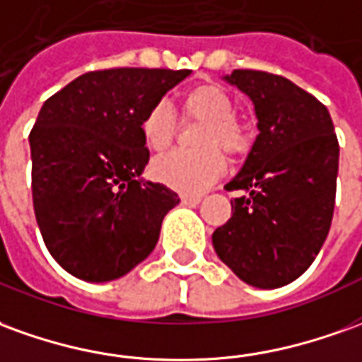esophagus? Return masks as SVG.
Returning a JSON list of instances; mask_svg holds the SVG:
<instances>
[{
  "label": "esophagus",
  "mask_w": 362,
  "mask_h": 362,
  "mask_svg": "<svg viewBox=\"0 0 362 362\" xmlns=\"http://www.w3.org/2000/svg\"><path fill=\"white\" fill-rule=\"evenodd\" d=\"M180 199L184 206H198L199 202H202V198H199V196H182Z\"/></svg>",
  "instance_id": "1"
}]
</instances>
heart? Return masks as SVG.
I'll use <instances>...</instances> for the list:
<instances>
[{"mask_svg": "<svg viewBox=\"0 0 362 362\" xmlns=\"http://www.w3.org/2000/svg\"><path fill=\"white\" fill-rule=\"evenodd\" d=\"M182 111L194 119L206 121L199 131V146H209L198 153L174 151L158 156L151 164V176L168 188L186 196L206 192L225 173L223 155L211 148L221 146L227 153H239L247 145L243 127L235 121V105L223 88L216 84H202L186 92ZM176 119L166 102L155 103L141 119V135L145 145L163 153L173 143Z\"/></svg>", "mask_w": 362, "mask_h": 362, "instance_id": "obj_1", "label": "heart"}]
</instances>
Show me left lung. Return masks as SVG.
Instances as JSON below:
<instances>
[{"label": "left lung", "mask_w": 362, "mask_h": 362, "mask_svg": "<svg viewBox=\"0 0 362 362\" xmlns=\"http://www.w3.org/2000/svg\"><path fill=\"white\" fill-rule=\"evenodd\" d=\"M255 107L259 135L227 189L233 216L211 235L217 257L255 288L286 286L310 269L329 233L339 143L327 107L282 76H221Z\"/></svg>", "instance_id": "1"}]
</instances>
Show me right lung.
I'll use <instances>...</instances> for the list:
<instances>
[{
    "mask_svg": "<svg viewBox=\"0 0 362 362\" xmlns=\"http://www.w3.org/2000/svg\"><path fill=\"white\" fill-rule=\"evenodd\" d=\"M192 70L88 72L42 103L29 143L33 206L47 249L86 282L125 276L153 252L164 216L180 204L145 180L141 119Z\"/></svg>",
    "mask_w": 362,
    "mask_h": 362,
    "instance_id": "add662e5",
    "label": "right lung"
}]
</instances>
